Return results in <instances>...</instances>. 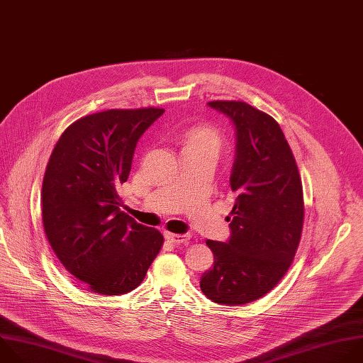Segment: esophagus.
<instances>
[{"label":"esophagus","instance_id":"esophagus-1","mask_svg":"<svg viewBox=\"0 0 363 363\" xmlns=\"http://www.w3.org/2000/svg\"><path fill=\"white\" fill-rule=\"evenodd\" d=\"M165 238L169 239L171 242H174V244H182V242H186V240H189L191 235H189V233H172V232H165Z\"/></svg>","mask_w":363,"mask_h":363}]
</instances>
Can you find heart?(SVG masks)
Masks as SVG:
<instances>
[{"label": "heart", "instance_id": "obj_1", "mask_svg": "<svg viewBox=\"0 0 363 363\" xmlns=\"http://www.w3.org/2000/svg\"><path fill=\"white\" fill-rule=\"evenodd\" d=\"M185 147H201V148H209L218 154L220 148V137L219 134L208 127H201L192 130L188 137Z\"/></svg>", "mask_w": 363, "mask_h": 363}]
</instances>
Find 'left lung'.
<instances>
[{
    "mask_svg": "<svg viewBox=\"0 0 363 363\" xmlns=\"http://www.w3.org/2000/svg\"><path fill=\"white\" fill-rule=\"evenodd\" d=\"M235 127V203L226 242L206 240L213 265L201 291L215 303L244 305L268 294L289 269L303 225L299 171L277 121L242 101H211Z\"/></svg>",
    "mask_w": 363,
    "mask_h": 363,
    "instance_id": "obj_1",
    "label": "left lung"
}]
</instances>
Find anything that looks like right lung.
<instances>
[{"mask_svg": "<svg viewBox=\"0 0 363 363\" xmlns=\"http://www.w3.org/2000/svg\"><path fill=\"white\" fill-rule=\"evenodd\" d=\"M162 108L108 109L71 124L58 140L43 181V223L64 268L101 295L135 289L164 236L121 211L143 134Z\"/></svg>", "mask_w": 363, "mask_h": 363, "instance_id": "1", "label": "right lung"}]
</instances>
